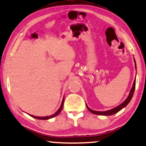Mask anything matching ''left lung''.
Listing matches in <instances>:
<instances>
[{
    "mask_svg": "<svg viewBox=\"0 0 146 146\" xmlns=\"http://www.w3.org/2000/svg\"><path fill=\"white\" fill-rule=\"evenodd\" d=\"M134 62H135V69H136V64H135V59H134ZM135 80H134V81H133V86H132V88L131 89V90H130L129 94V96H128L127 98L126 99V100L124 101V102L122 103L121 104H120L119 106H117L115 108L111 109V110H108V111H94V110H91V109L89 108V107L86 105L87 108L89 110V111H91L93 114H96V115H113V114L116 113H117L118 111H119L120 110H122V109L125 108V107L127 106L128 104H129V102L131 100L132 97H133L134 91H135Z\"/></svg>",
    "mask_w": 146,
    "mask_h": 146,
    "instance_id": "obj_1",
    "label": "left lung"
}]
</instances>
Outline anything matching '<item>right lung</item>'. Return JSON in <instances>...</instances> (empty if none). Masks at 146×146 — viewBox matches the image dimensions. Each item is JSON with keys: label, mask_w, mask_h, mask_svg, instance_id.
<instances>
[{"label": "right lung", "mask_w": 146, "mask_h": 146, "mask_svg": "<svg viewBox=\"0 0 146 146\" xmlns=\"http://www.w3.org/2000/svg\"><path fill=\"white\" fill-rule=\"evenodd\" d=\"M63 104H64V98L63 99V101H62V103H61V106H60V108L59 110H57V111L55 113V114H53V115H49V116H45V117H36V116H34V115H30L31 117H34V118H36V119H50V118H53L54 117H55V116H57L58 114H59V113L61 111L62 109H63Z\"/></svg>", "instance_id": "add662e5"}]
</instances>
